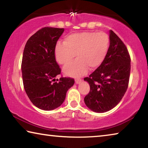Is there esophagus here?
<instances>
[{
  "label": "esophagus",
  "mask_w": 148,
  "mask_h": 148,
  "mask_svg": "<svg viewBox=\"0 0 148 148\" xmlns=\"http://www.w3.org/2000/svg\"><path fill=\"white\" fill-rule=\"evenodd\" d=\"M81 81H82V79L80 78H76V79H75V82H76V84H79L80 82H81Z\"/></svg>",
  "instance_id": "1"
}]
</instances>
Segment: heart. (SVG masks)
I'll use <instances>...</instances> for the list:
<instances>
[{"mask_svg": "<svg viewBox=\"0 0 148 148\" xmlns=\"http://www.w3.org/2000/svg\"><path fill=\"white\" fill-rule=\"evenodd\" d=\"M110 38L104 32L84 31L65 37L64 43L58 42L55 48V56L60 64L66 65L64 72L68 76H79L86 73L87 67L93 70L104 61L109 48Z\"/></svg>", "mask_w": 148, "mask_h": 148, "instance_id": "1", "label": "heart"}]
</instances>
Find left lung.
<instances>
[{
  "instance_id": "8db88e82",
  "label": "left lung",
  "mask_w": 148,
  "mask_h": 148,
  "mask_svg": "<svg viewBox=\"0 0 148 148\" xmlns=\"http://www.w3.org/2000/svg\"><path fill=\"white\" fill-rule=\"evenodd\" d=\"M110 46L104 61L95 71L84 77L90 91L84 98L92 111L103 113L121 101L128 88L131 57L126 46L114 31H110Z\"/></svg>"
}]
</instances>
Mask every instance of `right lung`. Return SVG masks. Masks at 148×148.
<instances>
[{"instance_id": "right-lung-1", "label": "right lung", "mask_w": 148, "mask_h": 148, "mask_svg": "<svg viewBox=\"0 0 148 148\" xmlns=\"http://www.w3.org/2000/svg\"><path fill=\"white\" fill-rule=\"evenodd\" d=\"M64 29L44 27L30 37L25 46L21 62L23 87L35 106L52 110L61 106L66 92L73 86L72 77H56L61 69L55 56L57 42Z\"/></svg>"}]
</instances>
